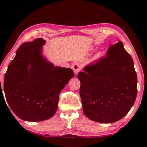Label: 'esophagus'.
Returning <instances> with one entry per match:
<instances>
[{"label":"esophagus","instance_id":"esophagus-1","mask_svg":"<svg viewBox=\"0 0 147 147\" xmlns=\"http://www.w3.org/2000/svg\"><path fill=\"white\" fill-rule=\"evenodd\" d=\"M82 64L79 63H75L73 65V69L74 71V74H75L76 75L81 71V69H82Z\"/></svg>","mask_w":147,"mask_h":147}]
</instances>
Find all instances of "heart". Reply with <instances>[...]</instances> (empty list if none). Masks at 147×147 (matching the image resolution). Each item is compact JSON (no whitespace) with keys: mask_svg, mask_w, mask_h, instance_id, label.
Masks as SVG:
<instances>
[{"mask_svg":"<svg viewBox=\"0 0 147 147\" xmlns=\"http://www.w3.org/2000/svg\"><path fill=\"white\" fill-rule=\"evenodd\" d=\"M100 56V55H97V57H99Z\"/></svg>","mask_w":147,"mask_h":147,"instance_id":"obj_1","label":"heart"}]
</instances>
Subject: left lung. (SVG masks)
Returning <instances> with one entry per match:
<instances>
[{
  "label": "left lung",
  "instance_id": "left-lung-1",
  "mask_svg": "<svg viewBox=\"0 0 147 147\" xmlns=\"http://www.w3.org/2000/svg\"><path fill=\"white\" fill-rule=\"evenodd\" d=\"M78 74L83 112L97 122L113 123L127 115L137 93L134 61L121 41L110 46L107 55Z\"/></svg>",
  "mask_w": 147,
  "mask_h": 147
}]
</instances>
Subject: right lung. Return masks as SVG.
<instances>
[{
  "instance_id": "right-lung-1",
  "label": "right lung",
  "mask_w": 147,
  "mask_h": 147,
  "mask_svg": "<svg viewBox=\"0 0 147 147\" xmlns=\"http://www.w3.org/2000/svg\"><path fill=\"white\" fill-rule=\"evenodd\" d=\"M45 42L38 38L23 43L4 76L6 101L13 113L25 121L40 122L54 115L60 92L74 76L71 69L54 67L42 56Z\"/></svg>"
}]
</instances>
